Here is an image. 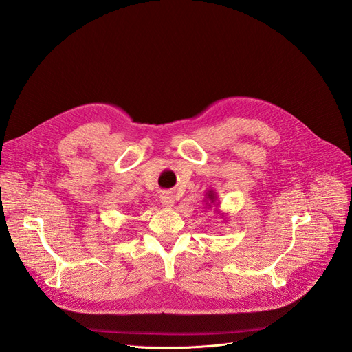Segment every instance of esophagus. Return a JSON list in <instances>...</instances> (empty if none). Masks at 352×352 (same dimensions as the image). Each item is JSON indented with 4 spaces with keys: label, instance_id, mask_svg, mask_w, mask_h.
Returning a JSON list of instances; mask_svg holds the SVG:
<instances>
[{
    "label": "esophagus",
    "instance_id": "34e87169",
    "mask_svg": "<svg viewBox=\"0 0 352 352\" xmlns=\"http://www.w3.org/2000/svg\"><path fill=\"white\" fill-rule=\"evenodd\" d=\"M161 203L165 208H173L174 206V197H173L171 192H162Z\"/></svg>",
    "mask_w": 352,
    "mask_h": 352
}]
</instances>
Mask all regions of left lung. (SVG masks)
Listing matches in <instances>:
<instances>
[{
    "label": "left lung",
    "mask_w": 352,
    "mask_h": 352,
    "mask_svg": "<svg viewBox=\"0 0 352 352\" xmlns=\"http://www.w3.org/2000/svg\"><path fill=\"white\" fill-rule=\"evenodd\" d=\"M206 197H205V201H206V208H212V206H217V213L219 214V218H222L223 221H225V214L223 213H221L219 210H218V205H219V200H218V195L217 192H214V190H208V192L205 195Z\"/></svg>",
    "instance_id": "1"
}]
</instances>
